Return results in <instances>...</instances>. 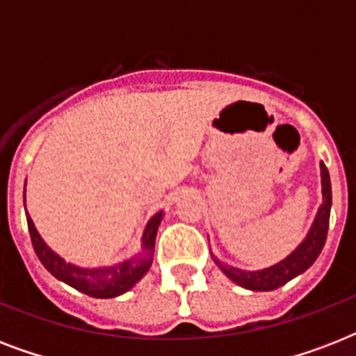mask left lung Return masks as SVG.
<instances>
[{
  "label": "left lung",
  "mask_w": 356,
  "mask_h": 356,
  "mask_svg": "<svg viewBox=\"0 0 356 356\" xmlns=\"http://www.w3.org/2000/svg\"><path fill=\"white\" fill-rule=\"evenodd\" d=\"M320 175H321V205L316 212V218L310 225L307 236L301 240L298 248L292 253L286 254L284 259L279 260L277 264L262 268V270H240L236 266L225 264L222 260L212 254V260L216 266L231 279L236 282L238 286L253 292H270L275 288L286 284L303 271H307L310 266L314 264V260L320 257L321 249L325 245L327 231H329V216H331L332 205V190H331V177L329 170L323 162H320Z\"/></svg>",
  "instance_id": "left-lung-1"
}]
</instances>
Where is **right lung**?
<instances>
[{"instance_id": "obj_1", "label": "right lung", "mask_w": 356, "mask_h": 356, "mask_svg": "<svg viewBox=\"0 0 356 356\" xmlns=\"http://www.w3.org/2000/svg\"><path fill=\"white\" fill-rule=\"evenodd\" d=\"M25 216H27V227H29L31 242H33L36 257L40 259L44 268L53 277H57L58 281L66 282L68 286L75 288V290L90 296V298L111 299L129 292L149 271L151 264H153V253H155L156 231H159V225H161L162 218H164V211H159L156 214H153L149 218V222L145 223L144 233H142V251L138 254H134L127 260H122L118 264L96 266V268H83V266L66 262L60 254L55 253L44 242V238L36 231L27 209H25Z\"/></svg>"}]
</instances>
